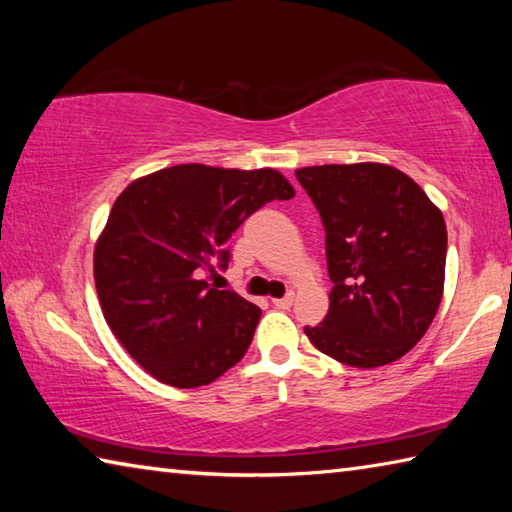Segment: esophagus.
Wrapping results in <instances>:
<instances>
[{
	"label": "esophagus",
	"mask_w": 512,
	"mask_h": 512,
	"mask_svg": "<svg viewBox=\"0 0 512 512\" xmlns=\"http://www.w3.org/2000/svg\"><path fill=\"white\" fill-rule=\"evenodd\" d=\"M273 305L277 309H289L293 305V293H287V296H284V298H275Z\"/></svg>",
	"instance_id": "34e87169"
}]
</instances>
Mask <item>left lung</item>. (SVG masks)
<instances>
[{
    "label": "left lung",
    "instance_id": "8db88e82",
    "mask_svg": "<svg viewBox=\"0 0 512 512\" xmlns=\"http://www.w3.org/2000/svg\"><path fill=\"white\" fill-rule=\"evenodd\" d=\"M325 228L334 282L327 316L305 334L327 357L377 368L404 357L440 307L443 212L400 169L377 162L296 171Z\"/></svg>",
    "mask_w": 512,
    "mask_h": 512
}]
</instances>
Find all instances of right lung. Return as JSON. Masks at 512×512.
Here are the masks:
<instances>
[{"instance_id":"1","label":"right lung","mask_w":512,"mask_h":512,"mask_svg":"<svg viewBox=\"0 0 512 512\" xmlns=\"http://www.w3.org/2000/svg\"><path fill=\"white\" fill-rule=\"evenodd\" d=\"M296 196L275 169L178 164L128 185L94 248L112 334L162 384H212L244 357L262 309L205 275L228 268V239L250 214Z\"/></svg>"}]
</instances>
